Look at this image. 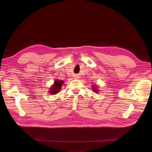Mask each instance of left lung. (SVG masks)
I'll list each match as a JSON object with an SVG mask.
<instances>
[{
    "mask_svg": "<svg viewBox=\"0 0 152 152\" xmlns=\"http://www.w3.org/2000/svg\"><path fill=\"white\" fill-rule=\"evenodd\" d=\"M93 90H94V91H96V92H97L98 91V90H97V88H96V87H94V86H93Z\"/></svg>",
    "mask_w": 152,
    "mask_h": 152,
    "instance_id": "8db88e82",
    "label": "left lung"
}]
</instances>
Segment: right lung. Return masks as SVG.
Returning a JSON list of instances; mask_svg holds the SVG:
<instances>
[{
  "label": "right lung",
  "mask_w": 152,
  "mask_h": 152,
  "mask_svg": "<svg viewBox=\"0 0 152 152\" xmlns=\"http://www.w3.org/2000/svg\"><path fill=\"white\" fill-rule=\"evenodd\" d=\"M63 80H55L54 82V85L51 87L50 90L49 91L50 94H57L60 91L61 86L63 84Z\"/></svg>",
  "instance_id": "obj_1"
}]
</instances>
